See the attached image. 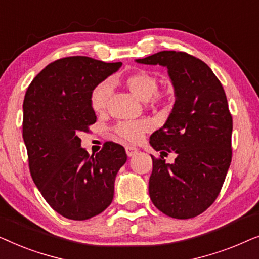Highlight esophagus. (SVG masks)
<instances>
[{
	"instance_id": "1",
	"label": "esophagus",
	"mask_w": 259,
	"mask_h": 259,
	"mask_svg": "<svg viewBox=\"0 0 259 259\" xmlns=\"http://www.w3.org/2000/svg\"><path fill=\"white\" fill-rule=\"evenodd\" d=\"M125 150H126V153L128 157H133V155H136L138 152V148L133 147V146H126Z\"/></svg>"
}]
</instances>
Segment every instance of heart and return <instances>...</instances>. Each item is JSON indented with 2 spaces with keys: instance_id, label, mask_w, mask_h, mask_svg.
Segmentation results:
<instances>
[{
  "instance_id": "b5f03b06",
  "label": "heart",
  "mask_w": 259,
  "mask_h": 259,
  "mask_svg": "<svg viewBox=\"0 0 259 259\" xmlns=\"http://www.w3.org/2000/svg\"><path fill=\"white\" fill-rule=\"evenodd\" d=\"M123 83L128 91L138 99L143 101L152 102V105H160L166 101V95L158 92V79L153 74L146 70H136L127 74ZM112 94V87L108 81H102L92 91L91 105L93 111L102 113L106 111L108 100ZM151 130V122L148 120H136V121H121L115 126V133L122 140L131 144H137L143 139L144 134Z\"/></svg>"
}]
</instances>
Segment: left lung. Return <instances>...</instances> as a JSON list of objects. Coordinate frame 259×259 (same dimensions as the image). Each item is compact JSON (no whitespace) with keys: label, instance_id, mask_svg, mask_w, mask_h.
Segmentation results:
<instances>
[{"label":"left lung","instance_id":"1","mask_svg":"<svg viewBox=\"0 0 259 259\" xmlns=\"http://www.w3.org/2000/svg\"><path fill=\"white\" fill-rule=\"evenodd\" d=\"M136 62L167 68L175 105L151 146L160 152L148 182L152 203L162 213L189 219L218 197L231 164L232 116L221 81L201 60L184 52L162 51ZM169 151L175 162L166 164Z\"/></svg>","mask_w":259,"mask_h":259}]
</instances>
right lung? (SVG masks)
<instances>
[{
	"label": "right lung",
	"mask_w": 259,
	"mask_h": 259,
	"mask_svg": "<svg viewBox=\"0 0 259 259\" xmlns=\"http://www.w3.org/2000/svg\"><path fill=\"white\" fill-rule=\"evenodd\" d=\"M121 66L88 56L56 60L24 95L22 136L31 178L53 210L73 221L111 205L116 173L127 160L125 148L112 141L90 155L79 138L97 121L92 91Z\"/></svg>",
	"instance_id": "obj_1"
}]
</instances>
